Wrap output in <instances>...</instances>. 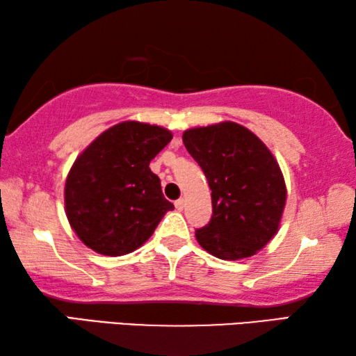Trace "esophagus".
<instances>
[{"label": "esophagus", "instance_id": "34e87169", "mask_svg": "<svg viewBox=\"0 0 356 356\" xmlns=\"http://www.w3.org/2000/svg\"><path fill=\"white\" fill-rule=\"evenodd\" d=\"M184 205H186V200L184 199H178L177 202H175V207H177V209H179V211H181V209H184Z\"/></svg>", "mask_w": 356, "mask_h": 356}]
</instances>
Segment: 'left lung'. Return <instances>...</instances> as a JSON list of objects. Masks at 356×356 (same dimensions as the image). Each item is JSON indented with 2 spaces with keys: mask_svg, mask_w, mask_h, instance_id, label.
Instances as JSON below:
<instances>
[{
  "mask_svg": "<svg viewBox=\"0 0 356 356\" xmlns=\"http://www.w3.org/2000/svg\"><path fill=\"white\" fill-rule=\"evenodd\" d=\"M183 143L211 189L213 216L195 230L214 257H252L276 235L287 200L276 157L252 131L233 121L191 127Z\"/></svg>",
  "mask_w": 356,
  "mask_h": 356,
  "instance_id": "obj_1",
  "label": "left lung"
}]
</instances>
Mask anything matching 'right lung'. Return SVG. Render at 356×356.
Returning <instances> with one entry per match:
<instances>
[{"mask_svg": "<svg viewBox=\"0 0 356 356\" xmlns=\"http://www.w3.org/2000/svg\"><path fill=\"white\" fill-rule=\"evenodd\" d=\"M172 137L165 127L129 120L77 156L64 184V209L86 248L108 257L134 252L173 209L149 168Z\"/></svg>", "mask_w": 356, "mask_h": 356, "instance_id": "add662e5", "label": "right lung"}]
</instances>
